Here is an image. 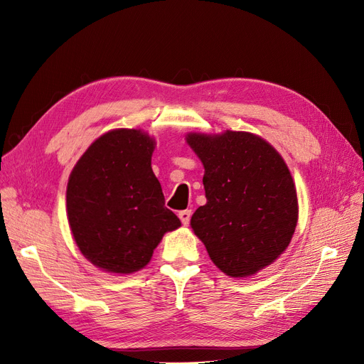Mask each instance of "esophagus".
<instances>
[{
  "label": "esophagus",
  "instance_id": "esophagus-1",
  "mask_svg": "<svg viewBox=\"0 0 364 364\" xmlns=\"http://www.w3.org/2000/svg\"><path fill=\"white\" fill-rule=\"evenodd\" d=\"M179 218H181V222H182L183 226L188 225L190 220H191V211H190V209H185V211H181L179 213Z\"/></svg>",
  "mask_w": 364,
  "mask_h": 364
}]
</instances>
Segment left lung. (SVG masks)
Returning <instances> with one entry per match:
<instances>
[{"label": "left lung", "instance_id": "left-lung-1", "mask_svg": "<svg viewBox=\"0 0 364 364\" xmlns=\"http://www.w3.org/2000/svg\"><path fill=\"white\" fill-rule=\"evenodd\" d=\"M200 158L206 205L191 217L209 258L232 278L252 277L290 245L297 196L287 164L266 139L249 132L188 134Z\"/></svg>", "mask_w": 364, "mask_h": 364}]
</instances>
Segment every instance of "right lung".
Here are the masks:
<instances>
[{
  "instance_id": "obj_1",
  "label": "right lung",
  "mask_w": 364,
  "mask_h": 364,
  "mask_svg": "<svg viewBox=\"0 0 364 364\" xmlns=\"http://www.w3.org/2000/svg\"><path fill=\"white\" fill-rule=\"evenodd\" d=\"M155 139L115 129L87 147L70 174L68 222L77 247L95 267L127 274L146 267L165 232L181 220L151 170Z\"/></svg>"
}]
</instances>
